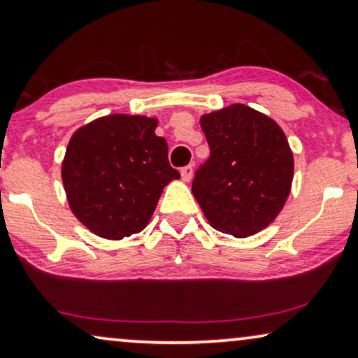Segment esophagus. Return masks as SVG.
<instances>
[{
    "mask_svg": "<svg viewBox=\"0 0 358 358\" xmlns=\"http://www.w3.org/2000/svg\"><path fill=\"white\" fill-rule=\"evenodd\" d=\"M192 176H194V168H192V166H185V168L180 169V178H182L184 182H190Z\"/></svg>",
    "mask_w": 358,
    "mask_h": 358,
    "instance_id": "1",
    "label": "esophagus"
}]
</instances>
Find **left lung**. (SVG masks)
<instances>
[{
	"label": "left lung",
	"instance_id": "1",
	"mask_svg": "<svg viewBox=\"0 0 358 358\" xmlns=\"http://www.w3.org/2000/svg\"><path fill=\"white\" fill-rule=\"evenodd\" d=\"M210 156L197 169L192 194L218 231L252 236L282 212L293 180V153L271 117L231 104L200 117Z\"/></svg>",
	"mask_w": 358,
	"mask_h": 358
}]
</instances>
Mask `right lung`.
<instances>
[{"instance_id": "obj_1", "label": "right lung", "mask_w": 358, "mask_h": 358, "mask_svg": "<svg viewBox=\"0 0 358 358\" xmlns=\"http://www.w3.org/2000/svg\"><path fill=\"white\" fill-rule=\"evenodd\" d=\"M156 127V117L110 114L73 134L62 180L73 215L91 233L114 241L140 233L163 189L180 178Z\"/></svg>"}]
</instances>
